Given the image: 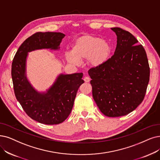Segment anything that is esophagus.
I'll list each match as a JSON object with an SVG mask.
<instances>
[{
  "mask_svg": "<svg viewBox=\"0 0 160 160\" xmlns=\"http://www.w3.org/2000/svg\"><path fill=\"white\" fill-rule=\"evenodd\" d=\"M90 80H91V79H90V78H88V77H85L84 78V81L86 82H88L89 81H90Z\"/></svg>",
  "mask_w": 160,
  "mask_h": 160,
  "instance_id": "obj_1",
  "label": "esophagus"
}]
</instances>
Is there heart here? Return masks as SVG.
<instances>
[{"label": "heart", "mask_w": 160, "mask_h": 160, "mask_svg": "<svg viewBox=\"0 0 160 160\" xmlns=\"http://www.w3.org/2000/svg\"><path fill=\"white\" fill-rule=\"evenodd\" d=\"M112 52L109 42L93 35H83L77 39L71 53L66 54V60L74 65L79 64V60H88L92 67H98L107 61Z\"/></svg>", "instance_id": "1"}]
</instances>
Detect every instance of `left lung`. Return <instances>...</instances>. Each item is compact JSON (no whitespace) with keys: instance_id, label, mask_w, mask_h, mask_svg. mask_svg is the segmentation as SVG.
Returning <instances> with one entry per match:
<instances>
[{"instance_id":"obj_1","label":"left lung","mask_w":160,"mask_h":160,"mask_svg":"<svg viewBox=\"0 0 160 160\" xmlns=\"http://www.w3.org/2000/svg\"><path fill=\"white\" fill-rule=\"evenodd\" d=\"M112 30L117 35L114 54L103 64L92 68V97L100 112L108 117L129 114L141 104L150 80L146 51L129 31Z\"/></svg>"}]
</instances>
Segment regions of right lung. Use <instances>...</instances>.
I'll return each mask as SVG.
<instances>
[{
	"label": "right lung",
	"mask_w": 160,
	"mask_h": 160,
	"mask_svg": "<svg viewBox=\"0 0 160 160\" xmlns=\"http://www.w3.org/2000/svg\"><path fill=\"white\" fill-rule=\"evenodd\" d=\"M64 37L58 32H37L21 44L12 61L11 74L16 99L28 116L42 124H59L68 118L77 92L85 81L82 73L60 74L46 92H37L25 74L28 53L42 48L58 50Z\"/></svg>",
	"instance_id": "1"
}]
</instances>
